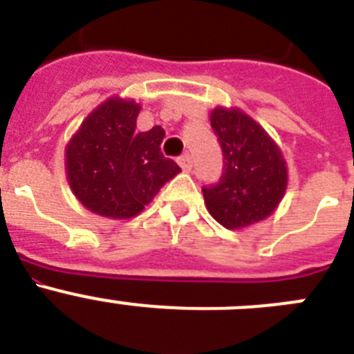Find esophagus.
Listing matches in <instances>:
<instances>
[{"label":"esophagus","instance_id":"34e87169","mask_svg":"<svg viewBox=\"0 0 354 354\" xmlns=\"http://www.w3.org/2000/svg\"><path fill=\"white\" fill-rule=\"evenodd\" d=\"M179 165L184 171H189L193 168V159L189 154H184L179 158Z\"/></svg>","mask_w":354,"mask_h":354}]
</instances>
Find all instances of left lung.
Segmentation results:
<instances>
[{"label": "left lung", "instance_id": "8db88e82", "mask_svg": "<svg viewBox=\"0 0 354 354\" xmlns=\"http://www.w3.org/2000/svg\"><path fill=\"white\" fill-rule=\"evenodd\" d=\"M209 120L223 150L220 183L204 187L209 214L228 230H243L270 218L286 196L289 171L268 131L239 108L216 106Z\"/></svg>", "mask_w": 354, "mask_h": 354}]
</instances>
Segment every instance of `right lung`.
I'll list each match as a JSON object with an SVG mask.
<instances>
[{"label": "right lung", "mask_w": 354, "mask_h": 354, "mask_svg": "<svg viewBox=\"0 0 354 354\" xmlns=\"http://www.w3.org/2000/svg\"><path fill=\"white\" fill-rule=\"evenodd\" d=\"M140 111L134 99L108 97L86 115L65 147L68 187L93 214L131 220L180 171L162 156L161 126L136 133Z\"/></svg>", "instance_id": "add662e5"}]
</instances>
